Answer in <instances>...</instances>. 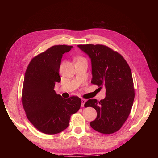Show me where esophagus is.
Listing matches in <instances>:
<instances>
[{"mask_svg": "<svg viewBox=\"0 0 158 158\" xmlns=\"http://www.w3.org/2000/svg\"><path fill=\"white\" fill-rule=\"evenodd\" d=\"M81 107H84V104H85V102H86V100L85 99H82L81 100Z\"/></svg>", "mask_w": 158, "mask_h": 158, "instance_id": "esophagus-1", "label": "esophagus"}]
</instances>
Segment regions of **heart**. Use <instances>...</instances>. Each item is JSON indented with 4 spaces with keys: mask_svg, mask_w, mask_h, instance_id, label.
Returning a JSON list of instances; mask_svg holds the SVG:
<instances>
[{
    "mask_svg": "<svg viewBox=\"0 0 158 158\" xmlns=\"http://www.w3.org/2000/svg\"><path fill=\"white\" fill-rule=\"evenodd\" d=\"M76 60H77V61H81V60H86V59H85L84 57H81V56H79V57H77Z\"/></svg>",
    "mask_w": 158,
    "mask_h": 158,
    "instance_id": "obj_1",
    "label": "heart"
}]
</instances>
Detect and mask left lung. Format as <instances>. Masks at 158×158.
I'll return each instance as SVG.
<instances>
[{
	"label": "left lung",
	"mask_w": 158,
	"mask_h": 158,
	"mask_svg": "<svg viewBox=\"0 0 158 158\" xmlns=\"http://www.w3.org/2000/svg\"><path fill=\"white\" fill-rule=\"evenodd\" d=\"M77 46L91 59V83L106 87L104 99H89L84 104L97 111V118L90 125L99 132L114 133L124 124L133 104L134 89L130 67L120 54L104 45Z\"/></svg>",
	"instance_id": "8db88e82"
}]
</instances>
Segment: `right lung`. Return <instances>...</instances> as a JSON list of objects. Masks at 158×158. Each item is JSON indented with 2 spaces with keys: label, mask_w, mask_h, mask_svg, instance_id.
Segmentation results:
<instances>
[{
  "label": "right lung",
  "mask_w": 158,
  "mask_h": 158,
  "mask_svg": "<svg viewBox=\"0 0 158 158\" xmlns=\"http://www.w3.org/2000/svg\"><path fill=\"white\" fill-rule=\"evenodd\" d=\"M73 46L57 45L34 57L26 71L22 102L26 116L39 131L56 134L69 126L72 114L80 109L77 96L64 99L54 90L60 81L59 68L62 54Z\"/></svg>",
  "instance_id": "1"
}]
</instances>
